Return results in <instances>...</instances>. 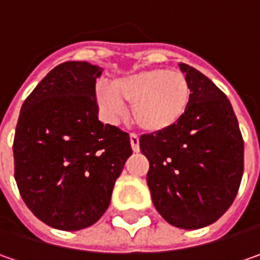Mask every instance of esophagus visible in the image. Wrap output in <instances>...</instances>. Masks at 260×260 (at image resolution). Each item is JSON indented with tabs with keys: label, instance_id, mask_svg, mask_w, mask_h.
Here are the masks:
<instances>
[{
	"label": "esophagus",
	"instance_id": "1",
	"mask_svg": "<svg viewBox=\"0 0 260 260\" xmlns=\"http://www.w3.org/2000/svg\"><path fill=\"white\" fill-rule=\"evenodd\" d=\"M129 140H131V147H132V151L134 152L140 151V138H138V135H135V134H131Z\"/></svg>",
	"mask_w": 260,
	"mask_h": 260
}]
</instances>
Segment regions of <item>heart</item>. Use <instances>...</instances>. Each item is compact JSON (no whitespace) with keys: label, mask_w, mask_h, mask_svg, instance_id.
Returning <instances> with one entry per match:
<instances>
[{"label":"heart","mask_w":260,"mask_h":260,"mask_svg":"<svg viewBox=\"0 0 260 260\" xmlns=\"http://www.w3.org/2000/svg\"><path fill=\"white\" fill-rule=\"evenodd\" d=\"M96 102L112 122L123 116L131 103V120L148 134L166 132L183 118L190 102V84L180 71L147 70L116 78L110 88L99 85Z\"/></svg>","instance_id":"b5f03b06"}]
</instances>
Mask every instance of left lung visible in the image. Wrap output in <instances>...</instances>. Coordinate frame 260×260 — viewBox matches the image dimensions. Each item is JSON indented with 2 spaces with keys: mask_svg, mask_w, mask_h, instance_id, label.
I'll return each instance as SVG.
<instances>
[{
  "mask_svg": "<svg viewBox=\"0 0 260 260\" xmlns=\"http://www.w3.org/2000/svg\"><path fill=\"white\" fill-rule=\"evenodd\" d=\"M190 84L183 118L166 132L140 138L150 161L152 204L169 224L197 230L230 208L240 186L244 144L230 100L208 77L179 63Z\"/></svg>",
  "mask_w": 260,
  "mask_h": 260,
  "instance_id": "1",
  "label": "left lung"
}]
</instances>
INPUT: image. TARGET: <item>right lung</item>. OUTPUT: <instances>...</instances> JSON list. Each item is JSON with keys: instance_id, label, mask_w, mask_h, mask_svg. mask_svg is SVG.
<instances>
[{"instance_id": "obj_1", "label": "right lung", "mask_w": 260, "mask_h": 260, "mask_svg": "<svg viewBox=\"0 0 260 260\" xmlns=\"http://www.w3.org/2000/svg\"><path fill=\"white\" fill-rule=\"evenodd\" d=\"M102 71L84 61L61 63L20 110L13 144L18 190L28 209L58 230L100 220L132 154L129 135L97 116Z\"/></svg>"}]
</instances>
